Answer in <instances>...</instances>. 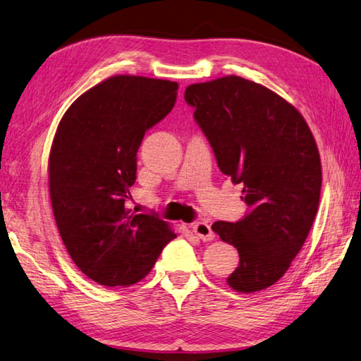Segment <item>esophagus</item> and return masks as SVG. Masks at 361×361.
<instances>
[{
	"instance_id": "34e87169",
	"label": "esophagus",
	"mask_w": 361,
	"mask_h": 361,
	"mask_svg": "<svg viewBox=\"0 0 361 361\" xmlns=\"http://www.w3.org/2000/svg\"><path fill=\"white\" fill-rule=\"evenodd\" d=\"M192 232H194L195 235L199 237L200 240H204V242L213 240V237H215V234H213V231H212V228H210V224H207V223H204V221L194 223Z\"/></svg>"
}]
</instances>
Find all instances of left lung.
Instances as JSON below:
<instances>
[{"label": "left lung", "mask_w": 361, "mask_h": 361, "mask_svg": "<svg viewBox=\"0 0 361 361\" xmlns=\"http://www.w3.org/2000/svg\"><path fill=\"white\" fill-rule=\"evenodd\" d=\"M185 100L248 205L239 221L212 226L239 252L228 285L264 290L288 271L319 210L322 164L312 132L282 97L239 76L188 85Z\"/></svg>", "instance_id": "left-lung-1"}]
</instances>
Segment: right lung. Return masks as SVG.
<instances>
[{"instance_id": "add662e5", "label": "right lung", "mask_w": 361, "mask_h": 361, "mask_svg": "<svg viewBox=\"0 0 361 361\" xmlns=\"http://www.w3.org/2000/svg\"><path fill=\"white\" fill-rule=\"evenodd\" d=\"M178 84L119 75L66 109L49 156V191L60 237L94 282L137 283L176 234L154 215L126 209L145 132L172 111Z\"/></svg>"}]
</instances>
